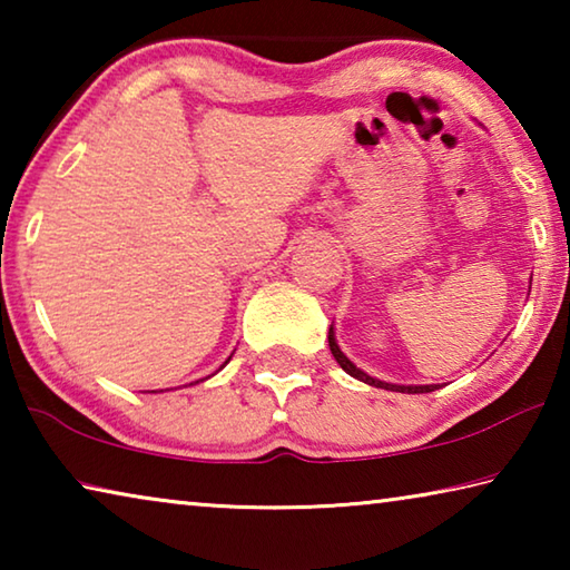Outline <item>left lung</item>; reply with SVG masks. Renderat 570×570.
<instances>
[{"label":"left lung","instance_id":"1","mask_svg":"<svg viewBox=\"0 0 570 570\" xmlns=\"http://www.w3.org/2000/svg\"><path fill=\"white\" fill-rule=\"evenodd\" d=\"M330 350H332V354H334V360L340 362V366H342V370H344L346 374H350V377L360 380V382H364V384H370V387H382V390L404 392V394H422V392H435V390H440V384H392V382H382V380L370 377V374L362 372L360 366H356V364L350 360V356H346V354L340 350V344H336V336H334V324L330 326Z\"/></svg>","mask_w":570,"mask_h":570}]
</instances>
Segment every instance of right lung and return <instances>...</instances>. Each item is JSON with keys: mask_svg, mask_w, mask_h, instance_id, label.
Instances as JSON below:
<instances>
[{"mask_svg": "<svg viewBox=\"0 0 570 570\" xmlns=\"http://www.w3.org/2000/svg\"><path fill=\"white\" fill-rule=\"evenodd\" d=\"M198 382H204V380H198Z\"/></svg>", "mask_w": 570, "mask_h": 570, "instance_id": "add662e5", "label": "right lung"}]
</instances>
